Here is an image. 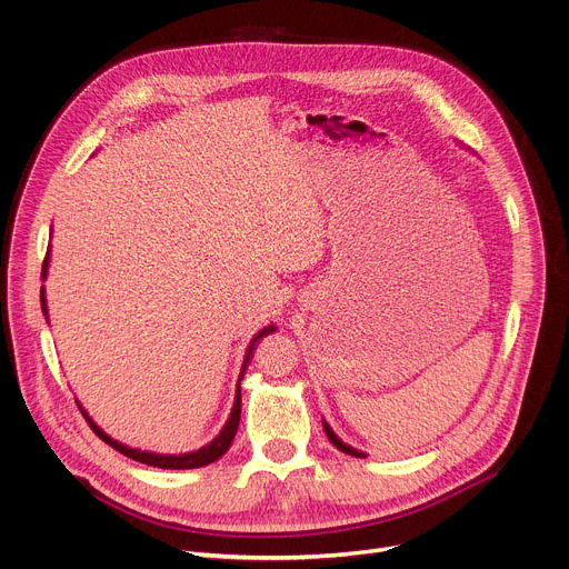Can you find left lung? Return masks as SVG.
Returning a JSON list of instances; mask_svg holds the SVG:
<instances>
[{"label": "left lung", "instance_id": "1", "mask_svg": "<svg viewBox=\"0 0 569 569\" xmlns=\"http://www.w3.org/2000/svg\"><path fill=\"white\" fill-rule=\"evenodd\" d=\"M325 431H327V438L333 442V447H338L340 451H345V453H349V456H356V458H366V453L363 451H358V449H353V447H349V445H345L333 431H331V427L325 422Z\"/></svg>", "mask_w": 569, "mask_h": 569}]
</instances>
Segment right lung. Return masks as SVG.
I'll return each instance as SVG.
<instances>
[{"mask_svg": "<svg viewBox=\"0 0 569 569\" xmlns=\"http://www.w3.org/2000/svg\"><path fill=\"white\" fill-rule=\"evenodd\" d=\"M47 263H49V251H47V256H44V263H42V279H44V272H47ZM40 303H42V311H44V316H47V308H44V295H40ZM274 331V327H266V329H261L258 331V336L249 342V347H247V353H244V366H242V372H240V379H242V375H244V368H247V363H249V358L253 356V349H256V340H261L263 336H268V333H272ZM240 379H238V388H236V401H233V410H231V416H229V420H227V425H224V429L220 431V436L216 438V440H211L209 445L206 447H201V449H197V451H190V453H179V456H166V453H151V451H140V449H131V447H124L122 442H118V440H113L111 436H107L104 431H101L90 418H88V412L81 408V412H83V418H86V422L90 425V429L94 431V436H99L101 440H104L107 445H111L116 451H120V453H124L127 458H131V460H138V462H144V465H149V468H161V470H192V468H203V465H209V462H216L229 447H231V442H233V438H236V431H238V425H240Z\"/></svg>", "mask_w": 569, "mask_h": 569, "instance_id": "add662e5", "label": "right lung"}]
</instances>
